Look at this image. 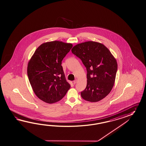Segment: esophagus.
<instances>
[{
  "instance_id": "obj_1",
  "label": "esophagus",
  "mask_w": 146,
  "mask_h": 146,
  "mask_svg": "<svg viewBox=\"0 0 146 146\" xmlns=\"http://www.w3.org/2000/svg\"><path fill=\"white\" fill-rule=\"evenodd\" d=\"M77 79H75V80L73 82H74V84H76L77 83Z\"/></svg>"
}]
</instances>
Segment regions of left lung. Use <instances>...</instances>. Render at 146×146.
Wrapping results in <instances>:
<instances>
[{
    "label": "left lung",
    "instance_id": "left-lung-1",
    "mask_svg": "<svg viewBox=\"0 0 146 146\" xmlns=\"http://www.w3.org/2000/svg\"><path fill=\"white\" fill-rule=\"evenodd\" d=\"M72 53L82 60L86 67L87 83L82 97L92 102L105 98L112 90L118 65L115 58L104 44L89 41L76 44Z\"/></svg>",
    "mask_w": 146,
    "mask_h": 146
}]
</instances>
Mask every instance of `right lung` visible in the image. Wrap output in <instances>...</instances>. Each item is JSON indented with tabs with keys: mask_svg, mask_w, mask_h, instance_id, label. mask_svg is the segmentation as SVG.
I'll return each instance as SVG.
<instances>
[{
	"mask_svg": "<svg viewBox=\"0 0 146 146\" xmlns=\"http://www.w3.org/2000/svg\"><path fill=\"white\" fill-rule=\"evenodd\" d=\"M72 44L59 41L39 46L28 62L27 75L35 95L42 101L53 104L60 100L70 88L61 61Z\"/></svg>",
	"mask_w": 146,
	"mask_h": 146,
	"instance_id": "add662e5",
	"label": "right lung"
}]
</instances>
